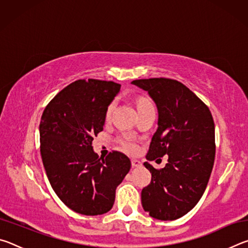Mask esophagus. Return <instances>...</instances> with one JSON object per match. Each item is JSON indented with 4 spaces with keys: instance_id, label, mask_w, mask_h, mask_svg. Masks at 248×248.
Returning <instances> with one entry per match:
<instances>
[{
    "instance_id": "esophagus-1",
    "label": "esophagus",
    "mask_w": 248,
    "mask_h": 248,
    "mask_svg": "<svg viewBox=\"0 0 248 248\" xmlns=\"http://www.w3.org/2000/svg\"><path fill=\"white\" fill-rule=\"evenodd\" d=\"M131 165L132 167H140L142 165V163L139 159H131Z\"/></svg>"
}]
</instances>
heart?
Returning <instances> with one entry per match:
<instances>
[{"label":"heart","instance_id":"heart-1","mask_svg":"<svg viewBox=\"0 0 248 248\" xmlns=\"http://www.w3.org/2000/svg\"><path fill=\"white\" fill-rule=\"evenodd\" d=\"M151 104L150 100L148 98H144V97H140L139 99L137 100V108L139 109L141 107L145 106V105ZM115 107V103H111L109 106L107 107V110H106V118H108L109 116H110L112 109ZM118 143L120 145V148L123 149L124 151L128 153H136L138 151V145L134 140L132 139L131 137L129 136H124V137H120L118 139Z\"/></svg>","mask_w":248,"mask_h":248}]
</instances>
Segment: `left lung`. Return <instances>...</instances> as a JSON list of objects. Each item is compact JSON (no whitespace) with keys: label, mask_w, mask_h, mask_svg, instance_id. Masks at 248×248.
<instances>
[{"label":"left lung","mask_w":248,"mask_h":248,"mask_svg":"<svg viewBox=\"0 0 248 248\" xmlns=\"http://www.w3.org/2000/svg\"><path fill=\"white\" fill-rule=\"evenodd\" d=\"M131 83L148 92L158 111L146 158L169 155L164 169L144 163L152 178L142 189V207L154 219L173 221L189 212L207 187L216 156L215 123L207 105L176 79Z\"/></svg>","instance_id":"left-lung-1"}]
</instances>
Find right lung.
<instances>
[{"instance_id":"1","label":"right lung","mask_w":248,"mask_h":248,"mask_svg":"<svg viewBox=\"0 0 248 248\" xmlns=\"http://www.w3.org/2000/svg\"><path fill=\"white\" fill-rule=\"evenodd\" d=\"M120 86L78 79L59 92L41 116L40 153L50 185L66 207L84 216L104 215L112 208L116 188L131 167L124 153L112 151L103 158L92 146Z\"/></svg>"}]
</instances>
